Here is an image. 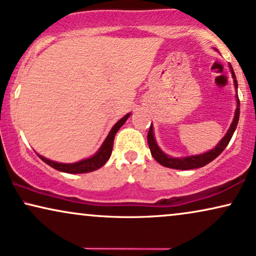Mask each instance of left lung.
I'll return each instance as SVG.
<instances>
[{
	"mask_svg": "<svg viewBox=\"0 0 256 256\" xmlns=\"http://www.w3.org/2000/svg\"><path fill=\"white\" fill-rule=\"evenodd\" d=\"M230 69L232 72V76L234 78V86L235 89H238V81H236V76L234 74L233 68L230 64ZM236 102H238V107L236 110H235V115H234V120L232 122L230 129H228L227 134L224 135V138L218 142L216 147L212 150H209L207 152H204V154L200 155H192V156H186V158H170L169 155L164 154V152L158 148V146L155 141L154 138V132H152V126H150L148 132V146L149 149H150V152L152 155V158L156 160L158 164L164 166L167 168H172V169H181V170H188V169H195V168H200L204 167V166L208 164L209 162H212L214 158H216L218 155L221 154L222 152L224 150V148L227 147V144H230L232 136H233L235 129H236L238 122V118H240V101H238V95H236Z\"/></svg>",
	"mask_w": 256,
	"mask_h": 256,
	"instance_id": "obj_1",
	"label": "left lung"
}]
</instances>
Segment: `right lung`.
<instances>
[{
    "label": "right lung",
    "instance_id": "obj_1",
    "mask_svg": "<svg viewBox=\"0 0 256 256\" xmlns=\"http://www.w3.org/2000/svg\"><path fill=\"white\" fill-rule=\"evenodd\" d=\"M130 116V114H127L124 118H121L120 121H118L115 124L114 127L112 128L110 132H109L107 138H106L104 144H102L101 148L98 149V152H95L92 158H86V160H81L76 164H58V162L48 160V158L41 156L38 155V158H41L43 162L50 166L56 170L63 172H68V174H82V172H94L96 169L101 168L106 162L108 161V158H110L112 155V144H114V138L116 132H118V129H120L127 118Z\"/></svg>",
    "mask_w": 256,
    "mask_h": 256
}]
</instances>
